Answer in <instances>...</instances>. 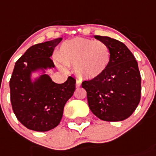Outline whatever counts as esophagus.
Here are the masks:
<instances>
[{
    "instance_id": "34e87169",
    "label": "esophagus",
    "mask_w": 156,
    "mask_h": 156,
    "mask_svg": "<svg viewBox=\"0 0 156 156\" xmlns=\"http://www.w3.org/2000/svg\"><path fill=\"white\" fill-rule=\"evenodd\" d=\"M81 80H77V81H76V87H77V88H78V87L81 86Z\"/></svg>"
}]
</instances>
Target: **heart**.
I'll return each mask as SVG.
<instances>
[{"label":"heart","mask_w":156,"mask_h":156,"mask_svg":"<svg viewBox=\"0 0 156 156\" xmlns=\"http://www.w3.org/2000/svg\"><path fill=\"white\" fill-rule=\"evenodd\" d=\"M58 60L65 65H74V71L82 79H94L107 69L111 52L101 41L76 37L62 44Z\"/></svg>","instance_id":"heart-1"}]
</instances>
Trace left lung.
I'll list each match as a JSON object with an SVG mask.
<instances>
[{
    "instance_id": "1",
    "label": "left lung",
    "mask_w": 156,
    "mask_h": 156,
    "mask_svg": "<svg viewBox=\"0 0 156 156\" xmlns=\"http://www.w3.org/2000/svg\"><path fill=\"white\" fill-rule=\"evenodd\" d=\"M105 42L111 52L110 63L99 77L84 81L91 112L106 122L128 119L141 98V75L138 63L122 42L104 36H94Z\"/></svg>"
}]
</instances>
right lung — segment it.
Wrapping results in <instances>:
<instances>
[{"label":"right lung","instance_id":"1","mask_svg":"<svg viewBox=\"0 0 156 156\" xmlns=\"http://www.w3.org/2000/svg\"><path fill=\"white\" fill-rule=\"evenodd\" d=\"M62 38L37 44L29 48L16 62L11 80V102L17 120L27 129L47 132L61 122L64 107L73 95L75 79L69 76L63 84H56L47 75L31 83L30 74L39 68H54L50 58Z\"/></svg>","mask_w":156,"mask_h":156}]
</instances>
